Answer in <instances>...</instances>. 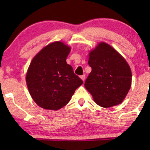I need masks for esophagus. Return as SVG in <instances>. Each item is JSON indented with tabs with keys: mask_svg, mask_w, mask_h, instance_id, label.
Here are the masks:
<instances>
[{
	"mask_svg": "<svg viewBox=\"0 0 150 150\" xmlns=\"http://www.w3.org/2000/svg\"><path fill=\"white\" fill-rule=\"evenodd\" d=\"M80 77H81V79H82L83 81H85V75H81Z\"/></svg>",
	"mask_w": 150,
	"mask_h": 150,
	"instance_id": "obj_1",
	"label": "esophagus"
}]
</instances>
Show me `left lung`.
I'll return each mask as SVG.
<instances>
[{"mask_svg":"<svg viewBox=\"0 0 150 150\" xmlns=\"http://www.w3.org/2000/svg\"><path fill=\"white\" fill-rule=\"evenodd\" d=\"M88 63L92 71L85 87L95 102L104 108L120 104L132 83L131 69L124 58L110 45L102 42L90 52Z\"/></svg>","mask_w":150,"mask_h":150,"instance_id":"obj_1","label":"left lung"}]
</instances>
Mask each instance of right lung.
Here are the masks:
<instances>
[{
    "label": "right lung",
    "instance_id": "1",
    "mask_svg": "<svg viewBox=\"0 0 150 150\" xmlns=\"http://www.w3.org/2000/svg\"><path fill=\"white\" fill-rule=\"evenodd\" d=\"M71 48L61 42L52 43L33 58L26 74L30 95L38 105L57 110L69 102L83 81L66 62Z\"/></svg>",
    "mask_w": 150,
    "mask_h": 150
}]
</instances>
